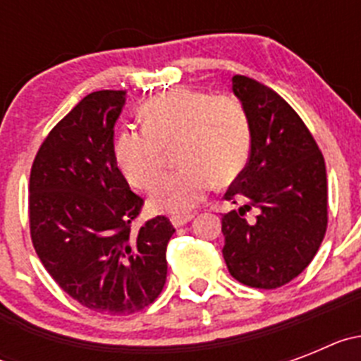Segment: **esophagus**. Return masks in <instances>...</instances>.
<instances>
[{
	"label": "esophagus",
	"mask_w": 361,
	"mask_h": 361,
	"mask_svg": "<svg viewBox=\"0 0 361 361\" xmlns=\"http://www.w3.org/2000/svg\"><path fill=\"white\" fill-rule=\"evenodd\" d=\"M191 219H193V215H173L171 216V224H173L175 228H180V226L188 224Z\"/></svg>",
	"instance_id": "obj_1"
}]
</instances>
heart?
I'll return each mask as SVG.
<instances>
[{
    "mask_svg": "<svg viewBox=\"0 0 361 361\" xmlns=\"http://www.w3.org/2000/svg\"><path fill=\"white\" fill-rule=\"evenodd\" d=\"M142 130L126 128L116 139V161L132 186L148 190L161 177L166 149L178 142L184 166L166 175L149 195L152 208L184 213L219 184L240 175L251 152L250 119L238 99L191 88H171L141 108Z\"/></svg>",
    "mask_w": 361,
    "mask_h": 361,
    "instance_id": "obj_1",
    "label": "heart"
}]
</instances>
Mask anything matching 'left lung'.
<instances>
[{
    "mask_svg": "<svg viewBox=\"0 0 361 361\" xmlns=\"http://www.w3.org/2000/svg\"><path fill=\"white\" fill-rule=\"evenodd\" d=\"M251 130L247 164L224 199L244 204L222 216L226 266L250 288L286 286L311 264L327 229V173L317 141L269 86L233 75ZM257 219L245 221V211Z\"/></svg>",
    "mask_w": 361,
    "mask_h": 361,
    "instance_id": "1",
    "label": "left lung"
}]
</instances>
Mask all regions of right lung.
<instances>
[{
	"label": "right lung",
	"mask_w": 361,
	"mask_h": 361,
	"mask_svg": "<svg viewBox=\"0 0 361 361\" xmlns=\"http://www.w3.org/2000/svg\"><path fill=\"white\" fill-rule=\"evenodd\" d=\"M124 90L81 99L47 135L30 170V237L44 269L92 311L132 314L166 283L175 228L159 215L133 229L145 200L117 168L114 126Z\"/></svg>",
	"instance_id": "right-lung-1"
}]
</instances>
